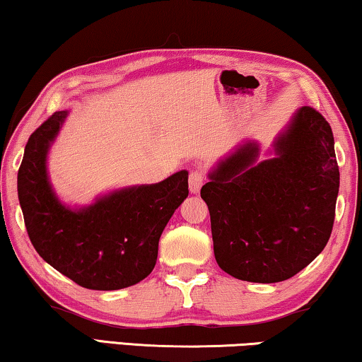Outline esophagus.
I'll return each instance as SVG.
<instances>
[{"label": "esophagus", "mask_w": 362, "mask_h": 362, "mask_svg": "<svg viewBox=\"0 0 362 362\" xmlns=\"http://www.w3.org/2000/svg\"><path fill=\"white\" fill-rule=\"evenodd\" d=\"M204 181H205V171L202 166H196V168H192L191 173H189V191L199 192V189L202 187Z\"/></svg>", "instance_id": "esophagus-1"}]
</instances>
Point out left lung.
Returning a JSON list of instances; mask_svg holds the SVG:
<instances>
[{
	"mask_svg": "<svg viewBox=\"0 0 362 362\" xmlns=\"http://www.w3.org/2000/svg\"><path fill=\"white\" fill-rule=\"evenodd\" d=\"M257 165L246 144L200 189L212 225L216 264L244 281L276 283L308 267L329 243L340 170L330 124L303 107Z\"/></svg>",
	"mask_w": 362,
	"mask_h": 362,
	"instance_id": "8db88e82",
	"label": "left lung"
}]
</instances>
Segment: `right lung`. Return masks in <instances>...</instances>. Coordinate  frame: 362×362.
<instances>
[{"label": "right lung", "instance_id": "1", "mask_svg": "<svg viewBox=\"0 0 362 362\" xmlns=\"http://www.w3.org/2000/svg\"><path fill=\"white\" fill-rule=\"evenodd\" d=\"M66 111L32 132L18 173V194L29 238L59 274L88 290L136 285L153 270L166 223L187 197V171L158 185L136 186L71 210L59 204L47 176V153Z\"/></svg>", "mask_w": 362, "mask_h": 362}]
</instances>
